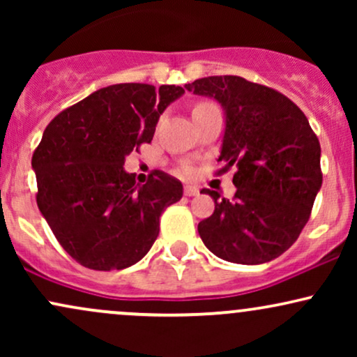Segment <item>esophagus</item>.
<instances>
[{
  "label": "esophagus",
  "mask_w": 357,
  "mask_h": 357,
  "mask_svg": "<svg viewBox=\"0 0 357 357\" xmlns=\"http://www.w3.org/2000/svg\"><path fill=\"white\" fill-rule=\"evenodd\" d=\"M199 192V190L196 186H184V195L186 196H196Z\"/></svg>",
  "instance_id": "esophagus-1"
}]
</instances>
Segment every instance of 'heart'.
Returning <instances> with one entry per match:
<instances>
[{
  "instance_id": "obj_1",
  "label": "heart",
  "mask_w": 357,
  "mask_h": 357,
  "mask_svg": "<svg viewBox=\"0 0 357 357\" xmlns=\"http://www.w3.org/2000/svg\"><path fill=\"white\" fill-rule=\"evenodd\" d=\"M208 105H211V102H198V104H196L195 107H192V112H195V110L203 109V107H208ZM179 173H181V174H190L191 173V167L190 166H181Z\"/></svg>"
}]
</instances>
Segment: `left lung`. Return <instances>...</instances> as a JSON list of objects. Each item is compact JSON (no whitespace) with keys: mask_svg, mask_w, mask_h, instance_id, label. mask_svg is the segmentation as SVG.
<instances>
[{"mask_svg":"<svg viewBox=\"0 0 357 357\" xmlns=\"http://www.w3.org/2000/svg\"><path fill=\"white\" fill-rule=\"evenodd\" d=\"M213 97L227 114L216 174L236 166L231 199H215L210 218L199 221L203 243L233 264L273 260L296 243L321 190V144L301 109L284 93L243 77L215 75L184 85Z\"/></svg>","mask_w":357,"mask_h":357,"instance_id":"left-lung-1","label":"left lung"}]
</instances>
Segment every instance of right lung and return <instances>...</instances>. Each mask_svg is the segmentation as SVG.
I'll return each instance as SVG.
<instances>
[{
  "instance_id": "obj_1",
  "label": "right lung",
  "mask_w": 357,
  "mask_h": 357,
  "mask_svg": "<svg viewBox=\"0 0 357 357\" xmlns=\"http://www.w3.org/2000/svg\"><path fill=\"white\" fill-rule=\"evenodd\" d=\"M183 87L117 84L61 110L31 158L36 204L65 252L92 270H122L153 247L159 218L183 196L181 181L154 169L146 184L126 155L153 141L159 116Z\"/></svg>"
}]
</instances>
